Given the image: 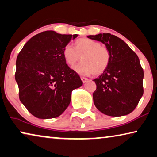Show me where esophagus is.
Wrapping results in <instances>:
<instances>
[{"mask_svg":"<svg viewBox=\"0 0 157 157\" xmlns=\"http://www.w3.org/2000/svg\"><path fill=\"white\" fill-rule=\"evenodd\" d=\"M81 79H82V81L84 83H85L88 80V79L86 78H84V77H81Z\"/></svg>","mask_w":157,"mask_h":157,"instance_id":"obj_1","label":"esophagus"}]
</instances>
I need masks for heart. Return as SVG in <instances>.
<instances>
[{
	"mask_svg": "<svg viewBox=\"0 0 157 157\" xmlns=\"http://www.w3.org/2000/svg\"><path fill=\"white\" fill-rule=\"evenodd\" d=\"M63 57L69 66H73L80 60L82 62L74 67V70L82 75L93 73L98 76L103 74L110 65L112 54L108 47L101 45L100 42L84 38L75 42V48L66 44L63 49Z\"/></svg>",
	"mask_w": 157,
	"mask_h": 157,
	"instance_id": "obj_1",
	"label": "heart"
}]
</instances>
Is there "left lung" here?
<instances>
[{
	"instance_id": "obj_1",
	"label": "left lung",
	"mask_w": 157,
	"mask_h": 157,
	"mask_svg": "<svg viewBox=\"0 0 157 157\" xmlns=\"http://www.w3.org/2000/svg\"><path fill=\"white\" fill-rule=\"evenodd\" d=\"M101 42L112 54L108 68L94 79L96 89L94 105L102 113L112 117L126 115L133 112L143 95V69L138 56L122 40L110 33L89 36Z\"/></svg>"
}]
</instances>
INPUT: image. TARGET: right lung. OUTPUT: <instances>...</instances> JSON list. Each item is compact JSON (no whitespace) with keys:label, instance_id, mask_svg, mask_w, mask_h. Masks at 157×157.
Wrapping results in <instances>:
<instances>
[{"label":"right lung","instance_id":"obj_1","mask_svg":"<svg viewBox=\"0 0 157 157\" xmlns=\"http://www.w3.org/2000/svg\"><path fill=\"white\" fill-rule=\"evenodd\" d=\"M78 36L42 32L30 39L17 56L15 79L19 99L36 117L61 115L71 103L72 91L82 85L62 54L64 47Z\"/></svg>","mask_w":157,"mask_h":157}]
</instances>
